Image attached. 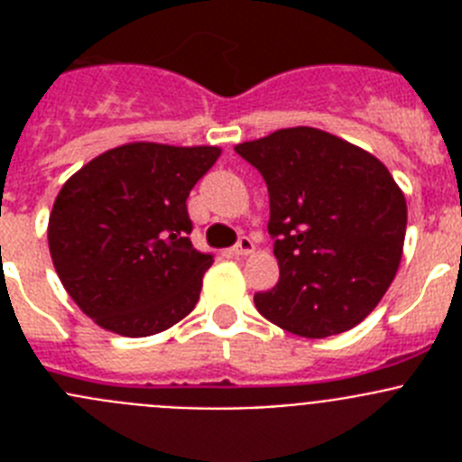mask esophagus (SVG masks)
Segmentation results:
<instances>
[{
  "instance_id": "1",
  "label": "esophagus",
  "mask_w": 462,
  "mask_h": 462,
  "mask_svg": "<svg viewBox=\"0 0 462 462\" xmlns=\"http://www.w3.org/2000/svg\"><path fill=\"white\" fill-rule=\"evenodd\" d=\"M252 250H254V243H252V238H247V236H240L238 243L234 245V252L238 256H245V254H252Z\"/></svg>"
}]
</instances>
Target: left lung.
<instances>
[{
    "instance_id": "1",
    "label": "left lung",
    "mask_w": 462,
    "mask_h": 462,
    "mask_svg": "<svg viewBox=\"0 0 462 462\" xmlns=\"http://www.w3.org/2000/svg\"><path fill=\"white\" fill-rule=\"evenodd\" d=\"M236 152L266 180L280 280L254 293L268 321L300 337L361 324L402 256L405 196L365 150L312 126L280 129Z\"/></svg>"
}]
</instances>
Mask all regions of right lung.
Returning a JSON list of instances; mask_svg holds the SVG:
<instances>
[{
  "label": "right lung",
  "mask_w": 462,
  "mask_h": 462,
  "mask_svg": "<svg viewBox=\"0 0 462 462\" xmlns=\"http://www.w3.org/2000/svg\"><path fill=\"white\" fill-rule=\"evenodd\" d=\"M219 152L129 143L64 182L48 219L52 263L101 328L154 336L194 310L212 256L191 245L187 196Z\"/></svg>",
  "instance_id": "obj_1"
}]
</instances>
